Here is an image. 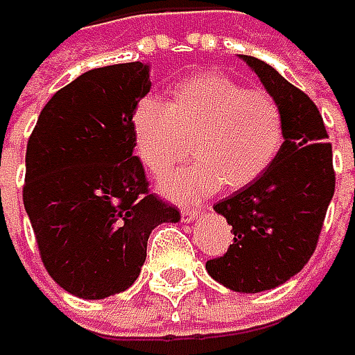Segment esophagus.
<instances>
[{
  "label": "esophagus",
  "mask_w": 355,
  "mask_h": 355,
  "mask_svg": "<svg viewBox=\"0 0 355 355\" xmlns=\"http://www.w3.org/2000/svg\"><path fill=\"white\" fill-rule=\"evenodd\" d=\"M199 214H201V209H180V218H182V222H191V220H195Z\"/></svg>",
  "instance_id": "1"
}]
</instances>
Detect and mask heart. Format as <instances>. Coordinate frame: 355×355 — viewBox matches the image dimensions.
Instances as JSON below:
<instances>
[{"label":"heart","mask_w":355,"mask_h":355,"mask_svg":"<svg viewBox=\"0 0 355 355\" xmlns=\"http://www.w3.org/2000/svg\"><path fill=\"white\" fill-rule=\"evenodd\" d=\"M135 152L156 178L189 160L197 162L164 180L175 201H195L222 184L241 191L263 177L284 144V112L275 96L245 88L220 71H197L173 86L166 107L141 101L131 116Z\"/></svg>","instance_id":"heart-1"}]
</instances>
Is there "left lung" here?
<instances>
[{"mask_svg": "<svg viewBox=\"0 0 355 355\" xmlns=\"http://www.w3.org/2000/svg\"><path fill=\"white\" fill-rule=\"evenodd\" d=\"M284 112V144L271 168L252 184L218 201L234 232L207 273L234 292L273 290L313 257L335 193L331 144L317 105L265 61L243 55Z\"/></svg>", "mask_w": 355, "mask_h": 355, "instance_id": "8db88e82", "label": "left lung"}]
</instances>
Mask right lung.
Returning <instances> with one entry per match:
<instances>
[{
  "instance_id": "obj_1",
  "label": "right lung",
  "mask_w": 355,
  "mask_h": 355,
  "mask_svg": "<svg viewBox=\"0 0 355 355\" xmlns=\"http://www.w3.org/2000/svg\"><path fill=\"white\" fill-rule=\"evenodd\" d=\"M148 65L90 69L55 92L26 146L24 207L49 275L69 294L101 300L127 290L150 232L178 222L150 193L133 154L131 116L150 92Z\"/></svg>"
}]
</instances>
